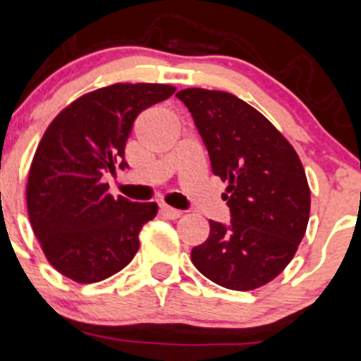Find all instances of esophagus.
Wrapping results in <instances>:
<instances>
[{
	"mask_svg": "<svg viewBox=\"0 0 361 361\" xmlns=\"http://www.w3.org/2000/svg\"><path fill=\"white\" fill-rule=\"evenodd\" d=\"M160 212H161V215H165V217L167 219H180L181 217V212L180 210H176V208H171V207H167V204H161L160 207Z\"/></svg>",
	"mask_w": 361,
	"mask_h": 361,
	"instance_id": "34e87169",
	"label": "esophagus"
}]
</instances>
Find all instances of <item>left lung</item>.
Returning <instances> with one entry per match:
<instances>
[{
	"instance_id": "1",
	"label": "left lung",
	"mask_w": 361,
	"mask_h": 361,
	"mask_svg": "<svg viewBox=\"0 0 361 361\" xmlns=\"http://www.w3.org/2000/svg\"><path fill=\"white\" fill-rule=\"evenodd\" d=\"M183 101L226 181L222 197L231 224L210 221V235L190 252L192 264L230 290H255L281 274L306 233L310 187L298 153L251 104L222 90L183 89Z\"/></svg>"
}]
</instances>
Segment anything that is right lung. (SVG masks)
I'll list each match as a JSON object with an SVG mask.
<instances>
[{
  "instance_id": "obj_1",
  "label": "right lung",
  "mask_w": 361,
  "mask_h": 361,
  "mask_svg": "<svg viewBox=\"0 0 361 361\" xmlns=\"http://www.w3.org/2000/svg\"><path fill=\"white\" fill-rule=\"evenodd\" d=\"M174 90L165 83L101 87L67 104L44 131L30 165L26 207L44 257L66 278L97 283L135 257L140 230L158 207L114 197L103 174L124 157L137 116Z\"/></svg>"
}]
</instances>
